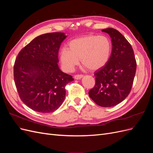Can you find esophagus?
<instances>
[{"label": "esophagus", "instance_id": "obj_1", "mask_svg": "<svg viewBox=\"0 0 153 153\" xmlns=\"http://www.w3.org/2000/svg\"><path fill=\"white\" fill-rule=\"evenodd\" d=\"M83 77H84V75H75V76H74V78H75L76 80L81 79V78Z\"/></svg>", "mask_w": 153, "mask_h": 153}]
</instances>
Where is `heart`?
Returning a JSON list of instances; mask_svg holds the SVG:
<instances>
[{
    "mask_svg": "<svg viewBox=\"0 0 153 153\" xmlns=\"http://www.w3.org/2000/svg\"><path fill=\"white\" fill-rule=\"evenodd\" d=\"M111 50L112 44L108 37L87 35L71 40L68 49L62 48L59 54L60 61L68 72L73 71L80 59L83 65L91 70H97L107 63Z\"/></svg>",
    "mask_w": 153,
    "mask_h": 153,
    "instance_id": "obj_1",
    "label": "heart"
}]
</instances>
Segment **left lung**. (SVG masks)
I'll list each match as a JSON object with an SVG mask.
<instances>
[{"label":"left lung","instance_id":"1","mask_svg":"<svg viewBox=\"0 0 153 153\" xmlns=\"http://www.w3.org/2000/svg\"><path fill=\"white\" fill-rule=\"evenodd\" d=\"M102 31L110 36L112 53L107 63L94 73L95 85L89 95L99 106L110 107L122 102L130 92L137 62L131 45L122 34L112 28Z\"/></svg>","mask_w":153,"mask_h":153}]
</instances>
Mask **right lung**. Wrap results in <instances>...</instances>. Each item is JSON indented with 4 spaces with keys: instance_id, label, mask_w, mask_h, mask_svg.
Segmentation results:
<instances>
[{
    "instance_id": "add662e5",
    "label": "right lung",
    "mask_w": 153,
    "mask_h": 153,
    "mask_svg": "<svg viewBox=\"0 0 153 153\" xmlns=\"http://www.w3.org/2000/svg\"><path fill=\"white\" fill-rule=\"evenodd\" d=\"M66 36L52 32L36 37L17 55L14 80L21 100L36 112L50 113L66 97L65 86L74 80L58 66L59 50Z\"/></svg>"
}]
</instances>
